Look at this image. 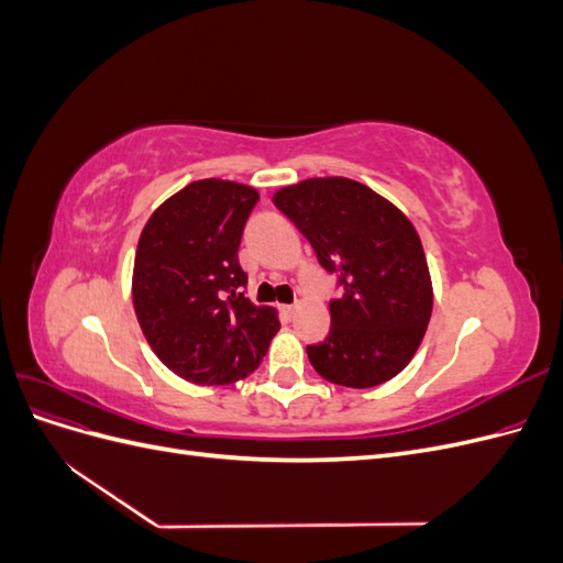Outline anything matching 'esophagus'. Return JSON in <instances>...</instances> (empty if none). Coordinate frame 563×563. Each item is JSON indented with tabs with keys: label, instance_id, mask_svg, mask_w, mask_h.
I'll use <instances>...</instances> for the list:
<instances>
[{
	"label": "esophagus",
	"instance_id": "obj_1",
	"mask_svg": "<svg viewBox=\"0 0 563 563\" xmlns=\"http://www.w3.org/2000/svg\"><path fill=\"white\" fill-rule=\"evenodd\" d=\"M284 312H286L288 317H294V314L298 312V302H294V305H284Z\"/></svg>",
	"mask_w": 563,
	"mask_h": 563
}]
</instances>
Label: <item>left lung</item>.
Wrapping results in <instances>:
<instances>
[{
    "mask_svg": "<svg viewBox=\"0 0 563 563\" xmlns=\"http://www.w3.org/2000/svg\"><path fill=\"white\" fill-rule=\"evenodd\" d=\"M272 201L343 288L329 302V335L308 345L314 371L356 389L395 378L411 362L432 314L430 269L411 220L350 178L302 180L282 187Z\"/></svg>",
    "mask_w": 563,
    "mask_h": 563,
    "instance_id": "obj_1",
    "label": "left lung"
}]
</instances>
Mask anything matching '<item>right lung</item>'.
Masks as SVG:
<instances>
[{
	"instance_id": "1",
	"label": "right lung",
	"mask_w": 563,
	"mask_h": 563,
	"mask_svg": "<svg viewBox=\"0 0 563 563\" xmlns=\"http://www.w3.org/2000/svg\"><path fill=\"white\" fill-rule=\"evenodd\" d=\"M258 192L195 180L150 216L133 263V308L150 347L176 376L228 385L261 366L279 331L275 308L246 296L240 242Z\"/></svg>"
}]
</instances>
